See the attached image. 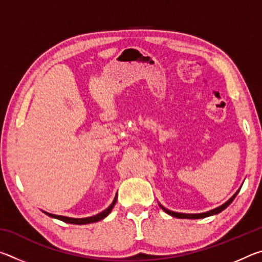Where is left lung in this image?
I'll list each match as a JSON object with an SVG mask.
<instances>
[{
  "label": "left lung",
  "mask_w": 262,
  "mask_h": 262,
  "mask_svg": "<svg viewBox=\"0 0 262 262\" xmlns=\"http://www.w3.org/2000/svg\"><path fill=\"white\" fill-rule=\"evenodd\" d=\"M239 192V190H238ZM238 192L233 195V196L230 199L229 201H227L224 203V205H222V206H220L219 208H215V209H212V210H210V211H207V212H202V214H181V212H174V211H171V210H168V209H166V208H164V207H162L161 206V208L162 209L166 212V214H168V215H171V216H173V217H177V219H189V220H196V219H205V217H208V216H211V215H216V214H219V212H221L222 210H224L225 208H227L230 203H231L233 200H234V198L237 196V194H238Z\"/></svg>",
  "instance_id": "obj_1"
}]
</instances>
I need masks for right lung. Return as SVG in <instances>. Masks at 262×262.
<instances>
[{
    "label": "right lung",
    "instance_id": "add662e5",
    "mask_svg": "<svg viewBox=\"0 0 262 262\" xmlns=\"http://www.w3.org/2000/svg\"><path fill=\"white\" fill-rule=\"evenodd\" d=\"M117 198H114V200L112 202V205H111L107 209H105L104 211H101L100 214L98 215H95L92 217H85V219H72V217H66V216H59V215H54V214H50V212H46L45 214L51 216V217H54V219H57L60 221H63L66 222V223H70V224H89V223H94V222H98V221H101L103 219H105L106 216H107L111 211H112L113 207L115 203H117Z\"/></svg>",
    "mask_w": 262,
    "mask_h": 262
}]
</instances>
